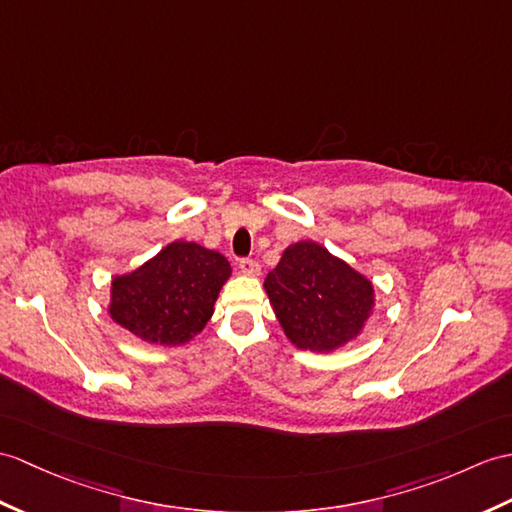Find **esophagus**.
Wrapping results in <instances>:
<instances>
[{
  "label": "esophagus",
  "mask_w": 512,
  "mask_h": 512,
  "mask_svg": "<svg viewBox=\"0 0 512 512\" xmlns=\"http://www.w3.org/2000/svg\"><path fill=\"white\" fill-rule=\"evenodd\" d=\"M240 270H242V275H246V277H257L261 272V266L257 264L255 259H240Z\"/></svg>",
  "instance_id": "1"
}]
</instances>
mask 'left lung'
Masks as SVG:
<instances>
[{"label": "left lung", "instance_id": "obj_1", "mask_svg": "<svg viewBox=\"0 0 512 512\" xmlns=\"http://www.w3.org/2000/svg\"><path fill=\"white\" fill-rule=\"evenodd\" d=\"M264 288L288 340L314 353L358 338L375 307L373 283L312 240L285 248Z\"/></svg>", "mask_w": 512, "mask_h": 512}]
</instances>
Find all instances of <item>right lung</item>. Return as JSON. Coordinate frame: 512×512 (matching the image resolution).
Here are the masks:
<instances>
[{
    "instance_id": "right-lung-1",
    "label": "right lung",
    "mask_w": 512,
    "mask_h": 512,
    "mask_svg": "<svg viewBox=\"0 0 512 512\" xmlns=\"http://www.w3.org/2000/svg\"><path fill=\"white\" fill-rule=\"evenodd\" d=\"M229 277L227 257L176 240L137 270L111 281L109 314L141 340L178 347L205 329Z\"/></svg>"
}]
</instances>
